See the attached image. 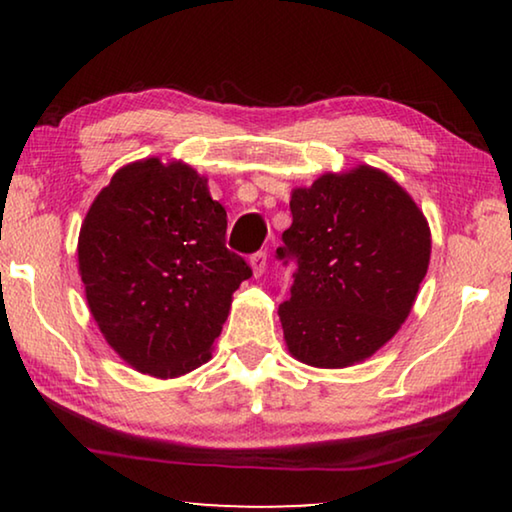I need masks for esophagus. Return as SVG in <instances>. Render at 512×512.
<instances>
[{
    "mask_svg": "<svg viewBox=\"0 0 512 512\" xmlns=\"http://www.w3.org/2000/svg\"><path fill=\"white\" fill-rule=\"evenodd\" d=\"M266 259H268L266 250H257V253L250 255V266H253L255 277H259V275L266 271Z\"/></svg>",
    "mask_w": 512,
    "mask_h": 512,
    "instance_id": "34e87169",
    "label": "esophagus"
}]
</instances>
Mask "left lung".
Instances as JSON below:
<instances>
[{"label":"left lung","mask_w":512,"mask_h":512,"mask_svg":"<svg viewBox=\"0 0 512 512\" xmlns=\"http://www.w3.org/2000/svg\"><path fill=\"white\" fill-rule=\"evenodd\" d=\"M293 223L275 257L296 264L277 314L289 352L345 368L391 341L427 275L431 232L418 205L384 171L325 173L293 189Z\"/></svg>","instance_id":"left-lung-1"}]
</instances>
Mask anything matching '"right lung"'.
<instances>
[{"instance_id":"obj_1","label":"right lung","mask_w":512,"mask_h":512,"mask_svg":"<svg viewBox=\"0 0 512 512\" xmlns=\"http://www.w3.org/2000/svg\"><path fill=\"white\" fill-rule=\"evenodd\" d=\"M228 214L183 162H133L94 198L79 271L94 320L121 359L178 377L212 357L232 293L253 271L225 248Z\"/></svg>"}]
</instances>
